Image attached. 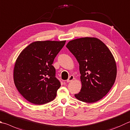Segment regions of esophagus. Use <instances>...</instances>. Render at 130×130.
Here are the masks:
<instances>
[{"instance_id": "34e87169", "label": "esophagus", "mask_w": 130, "mask_h": 130, "mask_svg": "<svg viewBox=\"0 0 130 130\" xmlns=\"http://www.w3.org/2000/svg\"><path fill=\"white\" fill-rule=\"evenodd\" d=\"M74 79V77L73 76V75H70V76L69 77V78H68V79H67V82H71V81H72L73 79Z\"/></svg>"}]
</instances>
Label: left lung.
Listing matches in <instances>:
<instances>
[{
  "label": "left lung",
  "mask_w": 130,
  "mask_h": 130,
  "mask_svg": "<svg viewBox=\"0 0 130 130\" xmlns=\"http://www.w3.org/2000/svg\"><path fill=\"white\" fill-rule=\"evenodd\" d=\"M79 65L82 88L74 96L86 103L100 100L110 91L117 77V65L107 46L95 37H82L67 45Z\"/></svg>",
  "instance_id": "1"
}]
</instances>
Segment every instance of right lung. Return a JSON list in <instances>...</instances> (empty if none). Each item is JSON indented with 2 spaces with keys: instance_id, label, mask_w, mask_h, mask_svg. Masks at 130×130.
<instances>
[{
  "instance_id": "1",
  "label": "right lung",
  "mask_w": 130,
  "mask_h": 130,
  "mask_svg": "<svg viewBox=\"0 0 130 130\" xmlns=\"http://www.w3.org/2000/svg\"><path fill=\"white\" fill-rule=\"evenodd\" d=\"M65 42L35 41L18 56L13 70L14 83L29 102L40 105L56 98L61 83L56 77L52 63Z\"/></svg>"
}]
</instances>
